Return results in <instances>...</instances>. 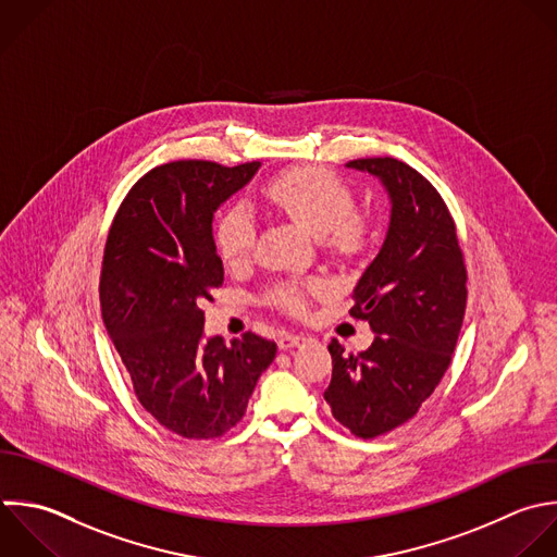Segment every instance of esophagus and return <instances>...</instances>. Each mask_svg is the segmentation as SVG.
Returning a JSON list of instances; mask_svg holds the SVG:
<instances>
[{
	"instance_id": "obj_1",
	"label": "esophagus",
	"mask_w": 557,
	"mask_h": 557,
	"mask_svg": "<svg viewBox=\"0 0 557 557\" xmlns=\"http://www.w3.org/2000/svg\"><path fill=\"white\" fill-rule=\"evenodd\" d=\"M305 342V335H298V333H287V331H283L281 335H278V348L281 350H289V348H294V346H298V344H302Z\"/></svg>"
}]
</instances>
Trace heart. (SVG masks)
Returning a JSON list of instances; mask_svg holds the SVG:
<instances>
[{
    "mask_svg": "<svg viewBox=\"0 0 557 557\" xmlns=\"http://www.w3.org/2000/svg\"><path fill=\"white\" fill-rule=\"evenodd\" d=\"M265 198L311 235L342 255L359 252L368 237L363 215L352 211L350 189L329 170L298 168L281 174L265 187ZM255 215L246 205H235L224 211L215 226V248L226 265H242L255 248ZM318 289L315 283H281L270 292V298L300 313L307 302V292Z\"/></svg>",
    "mask_w": 557,
    "mask_h": 557,
    "instance_id": "1",
    "label": "heart"
}]
</instances>
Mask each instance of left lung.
<instances>
[{"label":"left lung","instance_id":"8db88e82","mask_svg":"<svg viewBox=\"0 0 557 557\" xmlns=\"http://www.w3.org/2000/svg\"><path fill=\"white\" fill-rule=\"evenodd\" d=\"M346 168L374 176L389 200L385 239L355 285L350 315L374 333L359 355L331 339L333 376L324 392L335 420L357 437L407 422L433 394L466 311V268L453 218L413 168L359 159Z\"/></svg>","mask_w":557,"mask_h":557}]
</instances>
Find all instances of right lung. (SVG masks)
Here are the masks:
<instances>
[{
	"instance_id": "obj_1",
	"label": "right lung",
	"mask_w": 557,
	"mask_h": 557,
	"mask_svg": "<svg viewBox=\"0 0 557 557\" xmlns=\"http://www.w3.org/2000/svg\"><path fill=\"white\" fill-rule=\"evenodd\" d=\"M261 163L176 161L148 172L122 202L104 250L100 302L139 403L165 429L209 440L235 426L276 357L244 333L205 335L202 302L224 283L213 239L218 209Z\"/></svg>"
}]
</instances>
